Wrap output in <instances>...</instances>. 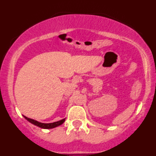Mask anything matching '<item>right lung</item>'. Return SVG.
<instances>
[{
	"label": "right lung",
	"instance_id": "right-lung-1",
	"mask_svg": "<svg viewBox=\"0 0 156 156\" xmlns=\"http://www.w3.org/2000/svg\"><path fill=\"white\" fill-rule=\"evenodd\" d=\"M24 117H25V119H27L30 122H31L32 124L35 125V126H39V127L43 128V129H52V128H55L56 127V126H60V125H62L63 122H65V120H66V119H62V120L58 121V122H51V123H43V122H38V121L34 120V119H30V118L25 116V115Z\"/></svg>",
	"mask_w": 156,
	"mask_h": 156
}]
</instances>
